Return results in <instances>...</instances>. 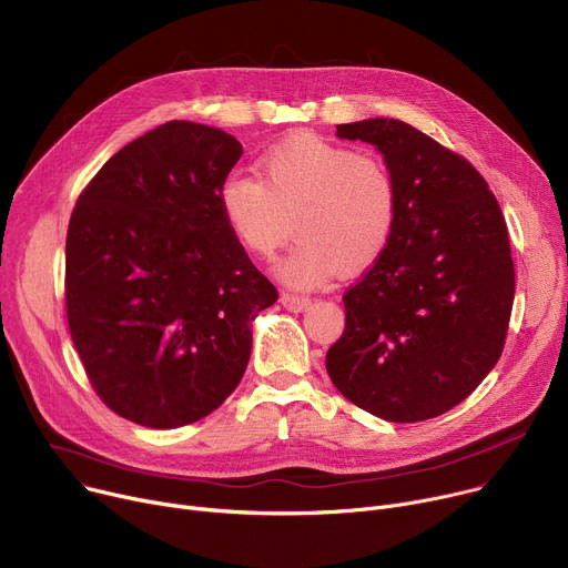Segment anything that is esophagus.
I'll use <instances>...</instances> for the list:
<instances>
[{"label":"esophagus","instance_id":"esophagus-1","mask_svg":"<svg viewBox=\"0 0 568 568\" xmlns=\"http://www.w3.org/2000/svg\"><path fill=\"white\" fill-rule=\"evenodd\" d=\"M281 303H283V307H287L290 313H303V311H307V307H311V298L307 296H298V294H290V292H283L281 294Z\"/></svg>","mask_w":568,"mask_h":568}]
</instances>
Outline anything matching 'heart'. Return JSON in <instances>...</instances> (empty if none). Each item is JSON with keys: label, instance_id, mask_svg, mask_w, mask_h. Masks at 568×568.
Wrapping results in <instances>:
<instances>
[{"label": "heart", "instance_id": "heart-1", "mask_svg": "<svg viewBox=\"0 0 568 568\" xmlns=\"http://www.w3.org/2000/svg\"><path fill=\"white\" fill-rule=\"evenodd\" d=\"M257 172L224 176L217 203L235 242L270 257L298 242L274 267L294 290H315L342 267L363 270L383 255L398 220V187L387 165L313 135L290 138L257 161Z\"/></svg>", "mask_w": 568, "mask_h": 568}]
</instances>
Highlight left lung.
Here are the masks:
<instances>
[{
	"mask_svg": "<svg viewBox=\"0 0 568 568\" xmlns=\"http://www.w3.org/2000/svg\"><path fill=\"white\" fill-rule=\"evenodd\" d=\"M337 135L383 153L398 220L374 267L342 296L346 326L326 353L328 376L385 422L439 417L503 353L514 263L500 205L469 161L400 120L337 124Z\"/></svg>",
	"mask_w": 568,
	"mask_h": 568,
	"instance_id": "left-lung-1",
	"label": "left lung"
}]
</instances>
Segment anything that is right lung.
I'll use <instances>...</instances> for the list:
<instances>
[{"instance_id":"obj_1","label":"right lung","mask_w":568,"mask_h":568,"mask_svg":"<svg viewBox=\"0 0 568 568\" xmlns=\"http://www.w3.org/2000/svg\"><path fill=\"white\" fill-rule=\"evenodd\" d=\"M242 144L174 120L122 146L81 192L65 242V305L85 374L115 415L179 428L244 376L251 324L276 287L217 203Z\"/></svg>"}]
</instances>
